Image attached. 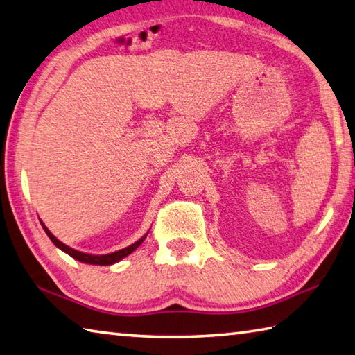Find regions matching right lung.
Instances as JSON below:
<instances>
[{"instance_id": "add662e5", "label": "right lung", "mask_w": 355, "mask_h": 355, "mask_svg": "<svg viewBox=\"0 0 355 355\" xmlns=\"http://www.w3.org/2000/svg\"><path fill=\"white\" fill-rule=\"evenodd\" d=\"M43 228H44V231H46L48 237H49L51 241H53V243L55 245V247H59L62 251H65V253H68L71 257H74V259L80 261V262H85V263H93V266H112V263L121 261L122 257L128 256V254L132 253V251L137 250L139 245L143 243V241L146 239V236H147V234L143 236L139 241L132 243L130 247L122 248L119 251H114V253H110V254H101V256H98V254H87V253H82V251H77V250L69 248L68 245L62 243L59 239H57V237H54L53 234H51V231L46 227H44V225H43Z\"/></svg>"}]
</instances>
